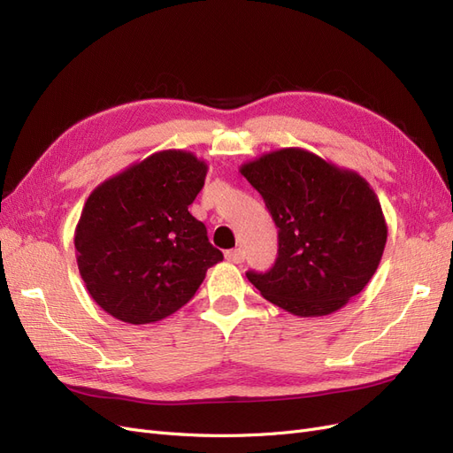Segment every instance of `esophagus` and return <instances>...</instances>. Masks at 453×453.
<instances>
[{
    "mask_svg": "<svg viewBox=\"0 0 453 453\" xmlns=\"http://www.w3.org/2000/svg\"><path fill=\"white\" fill-rule=\"evenodd\" d=\"M225 257H226V260H230V263L240 265V263H243L245 253H243V250H230L225 253Z\"/></svg>",
    "mask_w": 453,
    "mask_h": 453,
    "instance_id": "1",
    "label": "esophagus"
}]
</instances>
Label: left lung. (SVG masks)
Here are the masks:
<instances>
[{
  "instance_id": "obj_1",
  "label": "left lung",
  "mask_w": 453,
  "mask_h": 453,
  "mask_svg": "<svg viewBox=\"0 0 453 453\" xmlns=\"http://www.w3.org/2000/svg\"><path fill=\"white\" fill-rule=\"evenodd\" d=\"M278 226V258L245 276L272 304L300 318L328 315L374 276L388 242L378 196L359 173L304 149L243 164Z\"/></svg>"
}]
</instances>
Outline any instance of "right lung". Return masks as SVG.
Masks as SVG:
<instances>
[{
  "instance_id": "obj_1",
  "label": "right lung",
  "mask_w": 453,
  "mask_h": 453,
  "mask_svg": "<svg viewBox=\"0 0 453 453\" xmlns=\"http://www.w3.org/2000/svg\"><path fill=\"white\" fill-rule=\"evenodd\" d=\"M208 164L160 150L92 190L75 228V255L90 296L115 319L168 318L223 260L203 223L188 213Z\"/></svg>"
}]
</instances>
